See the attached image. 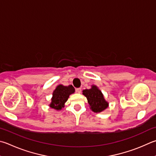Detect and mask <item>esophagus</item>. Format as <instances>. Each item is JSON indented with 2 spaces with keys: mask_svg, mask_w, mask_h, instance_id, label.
Listing matches in <instances>:
<instances>
[{
  "mask_svg": "<svg viewBox=\"0 0 156 156\" xmlns=\"http://www.w3.org/2000/svg\"><path fill=\"white\" fill-rule=\"evenodd\" d=\"M76 93H81V89H80V88H78V89H76Z\"/></svg>",
  "mask_w": 156,
  "mask_h": 156,
  "instance_id": "obj_1",
  "label": "esophagus"
}]
</instances>
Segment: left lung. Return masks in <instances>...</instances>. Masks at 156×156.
Here are the masks:
<instances>
[{
	"label": "left lung",
	"mask_w": 156,
	"mask_h": 156,
	"mask_svg": "<svg viewBox=\"0 0 156 156\" xmlns=\"http://www.w3.org/2000/svg\"><path fill=\"white\" fill-rule=\"evenodd\" d=\"M83 94L87 98L90 109L93 112H101L109 106L100 89L94 84L91 85L90 89L83 90Z\"/></svg>",
	"instance_id": "8db88e82"
}]
</instances>
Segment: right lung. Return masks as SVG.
I'll list each match as a JSON object with an SVG mask.
<instances>
[{
	"label": "right lung",
	"instance_id": "add662e5",
	"mask_svg": "<svg viewBox=\"0 0 156 156\" xmlns=\"http://www.w3.org/2000/svg\"><path fill=\"white\" fill-rule=\"evenodd\" d=\"M74 92L75 89L72 85L64 86L59 84L54 90L49 106L56 110H62L65 107V104L68 100L69 95Z\"/></svg>",
	"mask_w": 156,
	"mask_h": 156
}]
</instances>
